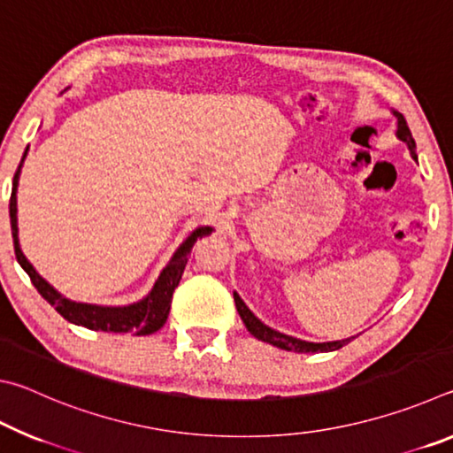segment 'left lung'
<instances>
[{"mask_svg": "<svg viewBox=\"0 0 453 453\" xmlns=\"http://www.w3.org/2000/svg\"><path fill=\"white\" fill-rule=\"evenodd\" d=\"M395 118H397V137H400L402 142L408 143L410 153L413 159H418L416 156V142H413L411 132L408 127V121L402 116V113L395 111ZM234 300H235V308L237 313H240V318L243 319L245 327H248V332L257 337V340L272 343L275 348H281V349H288V351H297V354H316V351H334V349H340L349 343L354 337H349V340H342V342H327V343H311V342H303V340H297V337H291L286 334H280L275 332V329L267 327L265 324H262L254 313L250 311L248 305L242 302V297L234 294Z\"/></svg>", "mask_w": 453, "mask_h": 453, "instance_id": "8db88e82", "label": "left lung"}]
</instances>
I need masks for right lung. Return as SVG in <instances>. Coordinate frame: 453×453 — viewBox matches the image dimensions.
<instances>
[{
  "instance_id": "right-lung-1",
  "label": "right lung",
  "mask_w": 453,
  "mask_h": 453,
  "mask_svg": "<svg viewBox=\"0 0 453 453\" xmlns=\"http://www.w3.org/2000/svg\"><path fill=\"white\" fill-rule=\"evenodd\" d=\"M29 148V145H27ZM27 156V150L24 151V157L18 165V172L13 175V188H12V197H10V219H12V235H13V250L15 257H18L19 265L24 267L29 280L40 291L42 297L50 305H53L61 318L72 321L75 326H83L88 329H96V332H113V334H132V335H150L157 332L159 327H164L170 316L172 308V296L173 289L178 288L181 280V273L186 270L188 257L191 254V248L199 240V237L210 235L211 227H197L194 234H191L186 242L180 245V250L175 251L170 264L164 267L162 275L156 281V286L150 291V296L145 300L126 305V308H104V305H91V303H78L65 300L64 296L58 294L48 281L40 278L32 264L27 262L26 256L21 254L19 242H18V202H15V194H18V181H19V172L21 164Z\"/></svg>"
}]
</instances>
